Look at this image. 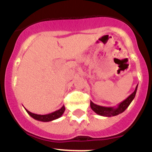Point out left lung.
<instances>
[{
    "instance_id": "obj_1",
    "label": "left lung",
    "mask_w": 152,
    "mask_h": 152,
    "mask_svg": "<svg viewBox=\"0 0 152 152\" xmlns=\"http://www.w3.org/2000/svg\"><path fill=\"white\" fill-rule=\"evenodd\" d=\"M138 85L136 86L135 91L129 95L128 98H126L124 101H123L121 103L119 104L117 107H103L100 106V105H97L93 103L92 102H90V106L91 108L94 112L98 114V115L104 116V117H114L117 116L120 113H123L126 109L129 107L131 102H132V100L134 99L135 96H136V91H137Z\"/></svg>"
}]
</instances>
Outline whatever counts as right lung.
<instances>
[{"instance_id": "obj_1", "label": "right lung", "mask_w": 152, "mask_h": 152, "mask_svg": "<svg viewBox=\"0 0 152 152\" xmlns=\"http://www.w3.org/2000/svg\"><path fill=\"white\" fill-rule=\"evenodd\" d=\"M26 109V108H25ZM27 113L29 114L31 117L35 120H39V121H42V122H49V121H52V120L58 119L63 115V113L65 111V107L64 106L61 107L59 110H56V111L50 113L48 114H44V115H41V114H36V113H33L32 112L28 111L27 109H26Z\"/></svg>"}]
</instances>
